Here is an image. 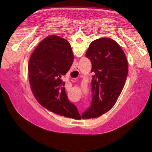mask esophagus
<instances>
[{"mask_svg": "<svg viewBox=\"0 0 152 152\" xmlns=\"http://www.w3.org/2000/svg\"><path fill=\"white\" fill-rule=\"evenodd\" d=\"M76 70H77V71H78V70H79V68H77V67H76Z\"/></svg>", "mask_w": 152, "mask_h": 152, "instance_id": "obj_1", "label": "esophagus"}]
</instances>
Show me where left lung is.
<instances>
[{
  "instance_id": "8db88e82",
  "label": "left lung",
  "mask_w": 152,
  "mask_h": 152,
  "mask_svg": "<svg viewBox=\"0 0 152 152\" xmlns=\"http://www.w3.org/2000/svg\"><path fill=\"white\" fill-rule=\"evenodd\" d=\"M92 63V96L89 108L81 118L99 117L112 108L120 95L128 73L126 55L114 40L103 37L95 40L86 53Z\"/></svg>"
}]
</instances>
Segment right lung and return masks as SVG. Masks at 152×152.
Instances as JSON below:
<instances>
[{"mask_svg": "<svg viewBox=\"0 0 152 152\" xmlns=\"http://www.w3.org/2000/svg\"><path fill=\"white\" fill-rule=\"evenodd\" d=\"M74 55L70 44L58 36L47 37L37 46L28 64L29 80L34 96L42 107L65 117L79 119L61 77L70 69Z\"/></svg>", "mask_w": 152, "mask_h": 152, "instance_id": "obj_1", "label": "right lung"}]
</instances>
